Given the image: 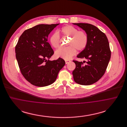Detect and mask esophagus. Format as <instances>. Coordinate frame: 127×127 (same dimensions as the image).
Listing matches in <instances>:
<instances>
[{"instance_id":"1","label":"esophagus","mask_w":127,"mask_h":127,"mask_svg":"<svg viewBox=\"0 0 127 127\" xmlns=\"http://www.w3.org/2000/svg\"><path fill=\"white\" fill-rule=\"evenodd\" d=\"M70 61H69V60H65V63H66V64H68V63L70 62Z\"/></svg>"}]
</instances>
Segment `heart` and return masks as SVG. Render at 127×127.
<instances>
[{
	"instance_id": "obj_1",
	"label": "heart",
	"mask_w": 127,
	"mask_h": 127,
	"mask_svg": "<svg viewBox=\"0 0 127 127\" xmlns=\"http://www.w3.org/2000/svg\"><path fill=\"white\" fill-rule=\"evenodd\" d=\"M60 31L65 37H69L67 43L68 47L61 48L55 53L56 57L65 60H69L76 54V50H82L87 47L88 43V36L83 31L70 25H66L62 27ZM49 41L54 48H58L60 45V36L58 32L53 33L50 37Z\"/></svg>"
}]
</instances>
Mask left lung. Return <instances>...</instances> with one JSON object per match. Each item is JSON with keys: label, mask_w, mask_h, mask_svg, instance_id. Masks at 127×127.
<instances>
[{"label": "left lung", "mask_w": 127, "mask_h": 127, "mask_svg": "<svg viewBox=\"0 0 127 127\" xmlns=\"http://www.w3.org/2000/svg\"><path fill=\"white\" fill-rule=\"evenodd\" d=\"M73 24L84 30L88 36L87 47L77 56L87 60V64L84 65V61H73L76 64L72 72L73 79L79 84L90 85L102 77L108 65L111 56L108 39L104 33L93 25Z\"/></svg>", "instance_id": "left-lung-1"}]
</instances>
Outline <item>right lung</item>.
Instances as JSON below:
<instances>
[{
	"instance_id": "obj_1",
	"label": "right lung",
	"mask_w": 127,
	"mask_h": 127,
	"mask_svg": "<svg viewBox=\"0 0 127 127\" xmlns=\"http://www.w3.org/2000/svg\"><path fill=\"white\" fill-rule=\"evenodd\" d=\"M57 24H39L25 30L15 48L16 57L20 71L31 84L45 87L54 83L58 73L65 65L61 58L49 59L54 51L48 37Z\"/></svg>"
}]
</instances>
